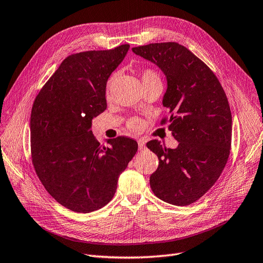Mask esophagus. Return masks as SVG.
<instances>
[{"instance_id": "1", "label": "esophagus", "mask_w": 263, "mask_h": 263, "mask_svg": "<svg viewBox=\"0 0 263 263\" xmlns=\"http://www.w3.org/2000/svg\"><path fill=\"white\" fill-rule=\"evenodd\" d=\"M145 148H146V146H145V142L143 140H140L139 141V149L144 151Z\"/></svg>"}]
</instances>
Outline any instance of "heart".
Returning <instances> with one entry per match:
<instances>
[{
    "mask_svg": "<svg viewBox=\"0 0 263 263\" xmlns=\"http://www.w3.org/2000/svg\"><path fill=\"white\" fill-rule=\"evenodd\" d=\"M115 79H116V74H112L109 78L108 82H107V92H109ZM141 79H142V82H146V81H149V80H160L159 79V76L156 72H155L153 69H145V70H143L142 74H141ZM142 125H143V122L139 118H134V119L130 120V122H129L130 129H132L134 131L141 130L142 129Z\"/></svg>",
    "mask_w": 263,
    "mask_h": 263,
    "instance_id": "b5f03b06",
    "label": "heart"
}]
</instances>
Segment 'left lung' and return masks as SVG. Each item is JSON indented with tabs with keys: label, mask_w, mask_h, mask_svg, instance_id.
<instances>
[{
	"label": "left lung",
	"mask_w": 263,
	"mask_h": 263,
	"mask_svg": "<svg viewBox=\"0 0 263 263\" xmlns=\"http://www.w3.org/2000/svg\"><path fill=\"white\" fill-rule=\"evenodd\" d=\"M133 53L157 65L167 78L162 105L170 112L168 129L179 142L167 148L154 140L146 146L159 164L151 189L161 200L187 206L217 182L230 156L232 115L227 95L210 68L177 42L151 43Z\"/></svg>",
	"instance_id": "left-lung-1"
}]
</instances>
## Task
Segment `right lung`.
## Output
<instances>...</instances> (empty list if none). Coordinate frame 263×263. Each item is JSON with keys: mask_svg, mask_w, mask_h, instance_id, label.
Masks as SVG:
<instances>
[{"mask_svg": "<svg viewBox=\"0 0 263 263\" xmlns=\"http://www.w3.org/2000/svg\"><path fill=\"white\" fill-rule=\"evenodd\" d=\"M130 48L72 54L63 61L35 97L30 118L31 158L48 194L74 212L101 209L115 195L120 174L138 151L118 137L103 146L92 120L107 108L106 84Z\"/></svg>", "mask_w": 263, "mask_h": 263, "instance_id": "right-lung-1", "label": "right lung"}]
</instances>
